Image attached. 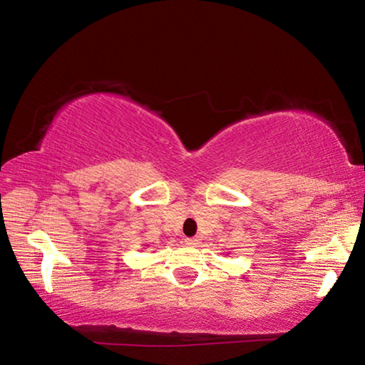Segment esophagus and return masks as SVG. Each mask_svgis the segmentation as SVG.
Segmentation results:
<instances>
[{
	"mask_svg": "<svg viewBox=\"0 0 365 365\" xmlns=\"http://www.w3.org/2000/svg\"><path fill=\"white\" fill-rule=\"evenodd\" d=\"M185 244H187V246H195V244H198V239L197 237H187V239H185Z\"/></svg>",
	"mask_w": 365,
	"mask_h": 365,
	"instance_id": "34e87169",
	"label": "esophagus"
}]
</instances>
